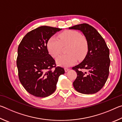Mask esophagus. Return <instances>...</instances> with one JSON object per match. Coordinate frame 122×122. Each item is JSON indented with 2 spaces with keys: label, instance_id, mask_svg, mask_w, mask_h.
<instances>
[{
  "label": "esophagus",
  "instance_id": "34e87169",
  "mask_svg": "<svg viewBox=\"0 0 122 122\" xmlns=\"http://www.w3.org/2000/svg\"><path fill=\"white\" fill-rule=\"evenodd\" d=\"M69 70H70V69L68 68H65V71L66 72H67L68 71H69Z\"/></svg>",
  "mask_w": 122,
  "mask_h": 122
}]
</instances>
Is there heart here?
<instances>
[{"label": "heart", "instance_id": "1", "mask_svg": "<svg viewBox=\"0 0 122 122\" xmlns=\"http://www.w3.org/2000/svg\"><path fill=\"white\" fill-rule=\"evenodd\" d=\"M59 38L51 36L47 42V47L49 53L56 57L61 53L63 46L68 45L67 54L62 55L56 60L59 65L65 67L75 64L77 58L83 59L88 51V43L81 34L74 30H66L59 35Z\"/></svg>", "mask_w": 122, "mask_h": 122}]
</instances>
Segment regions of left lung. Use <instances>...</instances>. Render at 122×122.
<instances>
[{
    "label": "left lung",
    "mask_w": 122,
    "mask_h": 122,
    "mask_svg": "<svg viewBox=\"0 0 122 122\" xmlns=\"http://www.w3.org/2000/svg\"><path fill=\"white\" fill-rule=\"evenodd\" d=\"M69 28L81 30L88 43L86 57L81 63L72 68L77 73L74 87L82 94L96 93L108 79L110 63L109 49L101 34L89 24H81Z\"/></svg>",
    "instance_id": "8db88e82"
}]
</instances>
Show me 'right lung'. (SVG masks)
I'll return each mask as SVG.
<instances>
[{"instance_id":"obj_1","label":"right lung","mask_w":122,"mask_h":122,"mask_svg":"<svg viewBox=\"0 0 122 122\" xmlns=\"http://www.w3.org/2000/svg\"><path fill=\"white\" fill-rule=\"evenodd\" d=\"M62 28L39 27L27 33L18 46L16 66L20 82L30 94L46 97L56 90L59 77L65 73L49 54V39ZM53 67H55L54 70Z\"/></svg>"}]
</instances>
